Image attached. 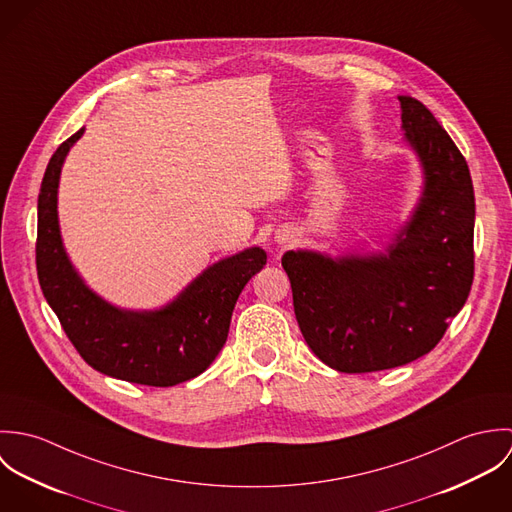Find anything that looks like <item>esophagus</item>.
Wrapping results in <instances>:
<instances>
[{
  "label": "esophagus",
  "instance_id": "1",
  "mask_svg": "<svg viewBox=\"0 0 512 512\" xmlns=\"http://www.w3.org/2000/svg\"><path fill=\"white\" fill-rule=\"evenodd\" d=\"M278 244H288V242H292L293 236L290 232H278Z\"/></svg>",
  "mask_w": 512,
  "mask_h": 512
}]
</instances>
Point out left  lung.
Returning <instances> with one entry per match:
<instances>
[{
  "mask_svg": "<svg viewBox=\"0 0 512 512\" xmlns=\"http://www.w3.org/2000/svg\"><path fill=\"white\" fill-rule=\"evenodd\" d=\"M424 189L384 254L290 250L293 311L309 349L339 372H374L428 355L471 292L475 193L469 167L434 114L398 96Z\"/></svg>",
  "mask_w": 512,
  "mask_h": 512,
  "instance_id": "obj_1",
  "label": "left lung"
}]
</instances>
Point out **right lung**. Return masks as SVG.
<instances>
[{"label":"right lung","mask_w":512,"mask_h":512,"mask_svg":"<svg viewBox=\"0 0 512 512\" xmlns=\"http://www.w3.org/2000/svg\"><path fill=\"white\" fill-rule=\"evenodd\" d=\"M80 128L53 153L39 193L37 276L67 337L94 370L134 384L175 386L205 372L226 343L232 309L266 252L246 248L209 266L155 311L120 309L92 292L74 270L59 228V179Z\"/></svg>","instance_id":"1"}]
</instances>
